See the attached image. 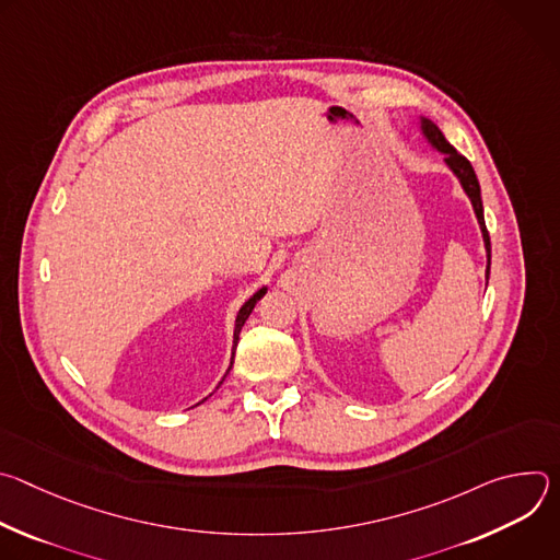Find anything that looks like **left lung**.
<instances>
[{
    "label": "left lung",
    "mask_w": 560,
    "mask_h": 560,
    "mask_svg": "<svg viewBox=\"0 0 560 560\" xmlns=\"http://www.w3.org/2000/svg\"><path fill=\"white\" fill-rule=\"evenodd\" d=\"M419 130L423 135V139L434 148L439 150L445 159V166L452 171V175L458 179L463 192L467 195V199L471 201V208H474V214H476V221H478V228H481V234H483V244H486V253H488V270H486V279H490V261H492V248H490V234H488V228H486V217H483V201H481V186H478V179H476V173L471 168V164L467 162V159L463 154L456 152V148L443 137V132L439 130V126L428 119V117H419Z\"/></svg>",
    "instance_id": "left-lung-1"
}]
</instances>
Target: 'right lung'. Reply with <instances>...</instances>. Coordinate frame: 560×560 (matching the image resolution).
Masks as SVG:
<instances>
[{"label": "right lung", "mask_w": 560, "mask_h": 560, "mask_svg": "<svg viewBox=\"0 0 560 560\" xmlns=\"http://www.w3.org/2000/svg\"><path fill=\"white\" fill-rule=\"evenodd\" d=\"M268 292V285H264V288H259L242 307H238V312H236V318H234V337H232V359H230V365H228V372H230V368H232V363H234V350H236V343H238V332H242V328H244V324H246V318L250 316V312L255 310V305H257V301L264 296ZM225 372V374H228ZM225 374H223V378H225ZM223 378L219 381V385L223 383ZM217 385V387H219ZM206 401V398H203Z\"/></svg>", "instance_id": "right-lung-1"}]
</instances>
